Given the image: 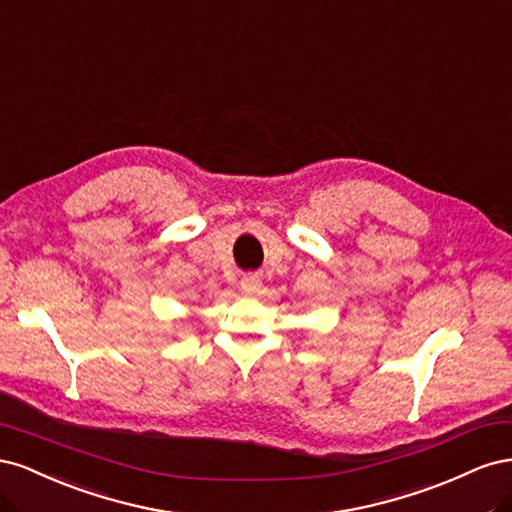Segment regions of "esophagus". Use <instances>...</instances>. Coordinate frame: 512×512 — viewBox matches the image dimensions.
<instances>
[{
	"label": "esophagus",
	"mask_w": 512,
	"mask_h": 512,
	"mask_svg": "<svg viewBox=\"0 0 512 512\" xmlns=\"http://www.w3.org/2000/svg\"><path fill=\"white\" fill-rule=\"evenodd\" d=\"M241 288H243L245 292H254V290H258V277H256V275H243Z\"/></svg>",
	"instance_id": "esophagus-1"
}]
</instances>
